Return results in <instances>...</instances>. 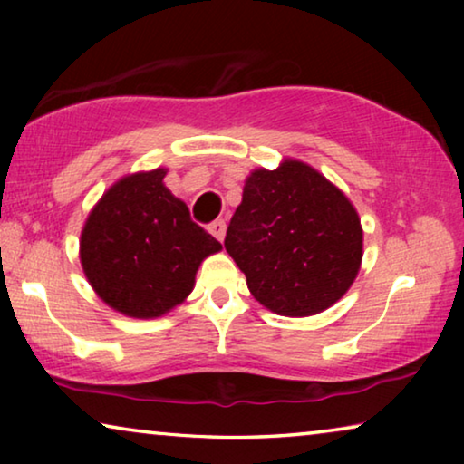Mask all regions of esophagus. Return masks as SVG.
Here are the masks:
<instances>
[{
  "label": "esophagus",
  "instance_id": "1",
  "mask_svg": "<svg viewBox=\"0 0 464 464\" xmlns=\"http://www.w3.org/2000/svg\"><path fill=\"white\" fill-rule=\"evenodd\" d=\"M208 231L213 233L218 241H223V239H225V231H227V227H225V221H223V218H217L215 223H210Z\"/></svg>",
  "mask_w": 464,
  "mask_h": 464
}]
</instances>
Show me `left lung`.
<instances>
[{"label": "left lung", "mask_w": 464, "mask_h": 464, "mask_svg": "<svg viewBox=\"0 0 464 464\" xmlns=\"http://www.w3.org/2000/svg\"><path fill=\"white\" fill-rule=\"evenodd\" d=\"M225 249L256 301L278 315L307 317L356 280L362 227L340 188L307 163L285 160L247 176Z\"/></svg>", "instance_id": "left-lung-1"}]
</instances>
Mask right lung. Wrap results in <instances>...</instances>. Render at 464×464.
Returning <instances> with one entry per match:
<instances>
[{
    "label": "right lung",
    "instance_id": "right-lung-1",
    "mask_svg": "<svg viewBox=\"0 0 464 464\" xmlns=\"http://www.w3.org/2000/svg\"><path fill=\"white\" fill-rule=\"evenodd\" d=\"M168 169L119 179L83 225L80 260L108 307L135 319L161 317L192 293L204 257L221 251L171 194Z\"/></svg>",
    "mask_w": 464,
    "mask_h": 464
}]
</instances>
